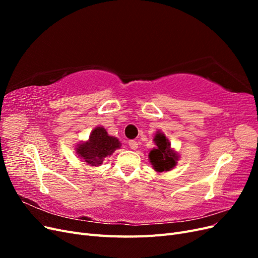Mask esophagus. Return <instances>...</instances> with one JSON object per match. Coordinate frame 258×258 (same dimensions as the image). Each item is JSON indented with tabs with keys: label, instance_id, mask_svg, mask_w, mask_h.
I'll return each instance as SVG.
<instances>
[{
	"label": "esophagus",
	"instance_id": "esophagus-1",
	"mask_svg": "<svg viewBox=\"0 0 258 258\" xmlns=\"http://www.w3.org/2000/svg\"><path fill=\"white\" fill-rule=\"evenodd\" d=\"M128 145L131 150H137L138 148V142L135 141V140H130V141L128 142Z\"/></svg>",
	"mask_w": 258,
	"mask_h": 258
}]
</instances>
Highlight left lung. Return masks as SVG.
<instances>
[{
	"label": "left lung",
	"instance_id": "left-lung-1",
	"mask_svg": "<svg viewBox=\"0 0 258 258\" xmlns=\"http://www.w3.org/2000/svg\"><path fill=\"white\" fill-rule=\"evenodd\" d=\"M154 141L157 147L152 150L148 155L154 170L157 172H167L172 170L178 160L177 153L170 147L171 143L165 135L157 132Z\"/></svg>",
	"mask_w": 258,
	"mask_h": 258
}]
</instances>
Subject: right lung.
I'll list each match as a JSON object with an SVG mask.
<instances>
[{
    "mask_svg": "<svg viewBox=\"0 0 258 258\" xmlns=\"http://www.w3.org/2000/svg\"><path fill=\"white\" fill-rule=\"evenodd\" d=\"M120 145L118 139L108 136L103 127H97L91 131L88 141L76 146V153L88 166L98 167Z\"/></svg>",
    "mask_w": 258,
    "mask_h": 258,
    "instance_id": "add662e5",
    "label": "right lung"
}]
</instances>
